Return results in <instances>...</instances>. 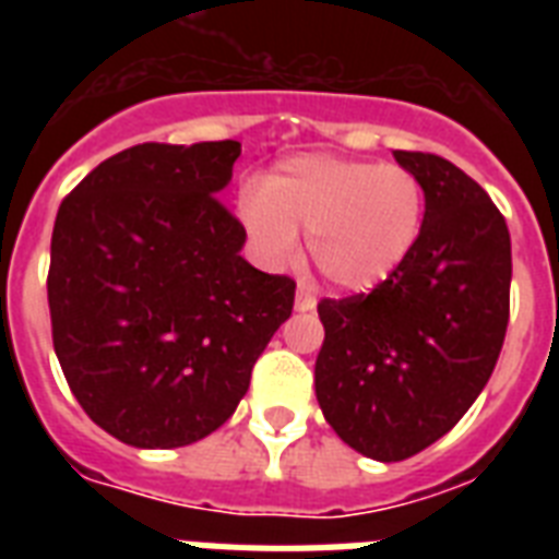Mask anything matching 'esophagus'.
<instances>
[{
	"label": "esophagus",
	"mask_w": 559,
	"mask_h": 559,
	"mask_svg": "<svg viewBox=\"0 0 559 559\" xmlns=\"http://www.w3.org/2000/svg\"><path fill=\"white\" fill-rule=\"evenodd\" d=\"M316 307V293L305 284H298V293H296V310L307 313V310H313Z\"/></svg>",
	"instance_id": "obj_1"
}]
</instances>
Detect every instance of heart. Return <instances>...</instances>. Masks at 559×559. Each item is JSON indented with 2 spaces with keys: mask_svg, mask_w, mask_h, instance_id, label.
<instances>
[{
  "mask_svg": "<svg viewBox=\"0 0 559 559\" xmlns=\"http://www.w3.org/2000/svg\"><path fill=\"white\" fill-rule=\"evenodd\" d=\"M237 217L258 254L284 266L298 228L324 278L350 293L380 287L415 252L426 217L424 182L403 165L301 153L237 193Z\"/></svg>",
  "mask_w": 559,
  "mask_h": 559,
  "instance_id": "obj_1",
  "label": "heart"
}]
</instances>
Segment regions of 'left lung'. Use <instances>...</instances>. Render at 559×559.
<instances>
[{
  "mask_svg": "<svg viewBox=\"0 0 559 559\" xmlns=\"http://www.w3.org/2000/svg\"><path fill=\"white\" fill-rule=\"evenodd\" d=\"M426 191L424 231L389 281L322 298L316 400L373 461H403L459 424L490 380L511 313V235L487 191L435 153L394 151Z\"/></svg>",
  "mask_w": 559,
  "mask_h": 559,
  "instance_id": "1",
  "label": "left lung"
}]
</instances>
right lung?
<instances>
[{
	"instance_id": "add662e5",
	"label": "right lung",
	"mask_w": 559,
	"mask_h": 559,
	"mask_svg": "<svg viewBox=\"0 0 559 559\" xmlns=\"http://www.w3.org/2000/svg\"><path fill=\"white\" fill-rule=\"evenodd\" d=\"M240 142L135 144L57 211L51 340L95 424L142 450L200 441L235 415L296 281L240 258L246 228L219 202Z\"/></svg>"
}]
</instances>
